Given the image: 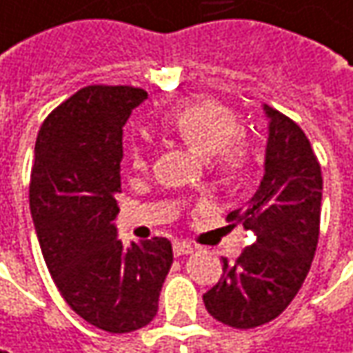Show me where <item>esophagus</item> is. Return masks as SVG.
<instances>
[{
    "label": "esophagus",
    "mask_w": 353,
    "mask_h": 353,
    "mask_svg": "<svg viewBox=\"0 0 353 353\" xmlns=\"http://www.w3.org/2000/svg\"><path fill=\"white\" fill-rule=\"evenodd\" d=\"M174 254L176 256H190V254H194V245L188 241H174Z\"/></svg>",
    "instance_id": "1"
}]
</instances>
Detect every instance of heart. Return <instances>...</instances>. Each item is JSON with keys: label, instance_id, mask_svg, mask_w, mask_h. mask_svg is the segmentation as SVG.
<instances>
[{"label": "heart", "instance_id": "heart-1", "mask_svg": "<svg viewBox=\"0 0 353 353\" xmlns=\"http://www.w3.org/2000/svg\"><path fill=\"white\" fill-rule=\"evenodd\" d=\"M165 132L190 145L223 176H236L250 159V141L239 132L236 114L216 99H196L165 119ZM132 168L148 170V154L132 150Z\"/></svg>", "mask_w": 353, "mask_h": 353}]
</instances>
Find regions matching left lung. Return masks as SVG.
<instances>
[{
  "label": "left lung",
  "mask_w": 353,
  "mask_h": 353,
  "mask_svg": "<svg viewBox=\"0 0 353 353\" xmlns=\"http://www.w3.org/2000/svg\"><path fill=\"white\" fill-rule=\"evenodd\" d=\"M270 119L265 174L245 208L228 214L256 234L234 263L223 258L221 280L203 294L210 316L252 330L276 320L300 292L320 238L321 168L301 128L263 105Z\"/></svg>",
  "instance_id": "1"
}]
</instances>
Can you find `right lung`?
Here are the masks:
<instances>
[{
    "instance_id": "right-lung-1",
    "label": "right lung",
    "mask_w": 353,
    "mask_h": 353,
    "mask_svg": "<svg viewBox=\"0 0 353 353\" xmlns=\"http://www.w3.org/2000/svg\"><path fill=\"white\" fill-rule=\"evenodd\" d=\"M148 94L88 85L46 117L30 181V208L53 281L73 312L110 334L156 318L174 263L168 238L125 248L114 225L121 194L123 125Z\"/></svg>"
}]
</instances>
